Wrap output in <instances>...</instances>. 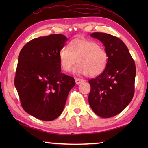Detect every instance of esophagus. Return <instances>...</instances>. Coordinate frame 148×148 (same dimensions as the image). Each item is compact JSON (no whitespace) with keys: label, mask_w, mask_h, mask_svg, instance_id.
Here are the masks:
<instances>
[{"label":"esophagus","mask_w":148,"mask_h":148,"mask_svg":"<svg viewBox=\"0 0 148 148\" xmlns=\"http://www.w3.org/2000/svg\"><path fill=\"white\" fill-rule=\"evenodd\" d=\"M75 82H76V85H79L81 83H83V82H84L85 80L82 79H79V78H76L75 79Z\"/></svg>","instance_id":"obj_1"}]
</instances>
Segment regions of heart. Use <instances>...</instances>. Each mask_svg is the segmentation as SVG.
Returning a JSON list of instances; mask_svg holds the SVG:
<instances>
[{
    "label": "heart",
    "instance_id": "heart-1",
    "mask_svg": "<svg viewBox=\"0 0 148 148\" xmlns=\"http://www.w3.org/2000/svg\"><path fill=\"white\" fill-rule=\"evenodd\" d=\"M61 68L64 71L74 69L77 74L95 77L104 71L108 62V54L104 48L94 41L86 38H76L70 42L68 47H62L59 53Z\"/></svg>",
    "mask_w": 148,
    "mask_h": 148
}]
</instances>
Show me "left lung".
<instances>
[{"label":"left lung","instance_id":"obj_1","mask_svg":"<svg viewBox=\"0 0 148 148\" xmlns=\"http://www.w3.org/2000/svg\"><path fill=\"white\" fill-rule=\"evenodd\" d=\"M90 36L103 44L108 58L103 72L89 81V103L97 115L108 118L119 114L132 101L136 66L126 45L119 38L104 32H93Z\"/></svg>","mask_w":148,"mask_h":148}]
</instances>
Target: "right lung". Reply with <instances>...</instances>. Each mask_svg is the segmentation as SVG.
Returning <instances> with one entry per match:
<instances>
[{"label": "right lung", "mask_w": 148, "mask_h": 148, "mask_svg": "<svg viewBox=\"0 0 148 148\" xmlns=\"http://www.w3.org/2000/svg\"><path fill=\"white\" fill-rule=\"evenodd\" d=\"M68 39L61 34L32 40L19 55L14 84L25 111L52 121L63 111L74 77L61 73L59 53Z\"/></svg>", "instance_id": "1"}]
</instances>
